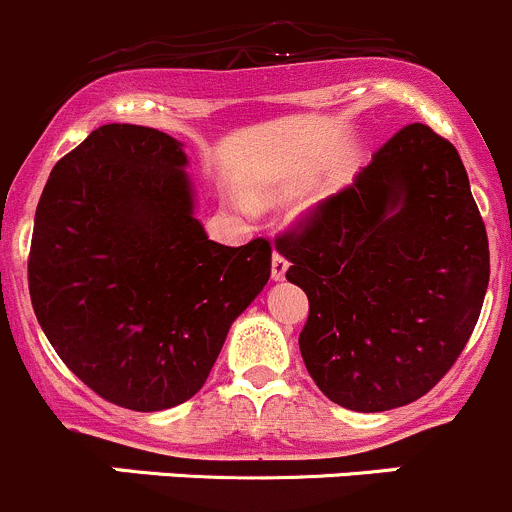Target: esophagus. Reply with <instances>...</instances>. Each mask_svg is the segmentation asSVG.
I'll use <instances>...</instances> for the list:
<instances>
[{
  "label": "esophagus",
  "mask_w": 512,
  "mask_h": 512,
  "mask_svg": "<svg viewBox=\"0 0 512 512\" xmlns=\"http://www.w3.org/2000/svg\"><path fill=\"white\" fill-rule=\"evenodd\" d=\"M286 271H288L286 256H283L281 251H273V258H271V276H273V281H283V278H286Z\"/></svg>",
  "instance_id": "34e87169"
}]
</instances>
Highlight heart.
I'll use <instances>...</instances> for the list:
<instances>
[{"label":"heart","mask_w":512,"mask_h":512,"mask_svg":"<svg viewBox=\"0 0 512 512\" xmlns=\"http://www.w3.org/2000/svg\"><path fill=\"white\" fill-rule=\"evenodd\" d=\"M261 199H263V201H273V199H276V196L268 194V191H266V194H261Z\"/></svg>","instance_id":"obj_1"}]
</instances>
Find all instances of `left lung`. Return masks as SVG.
I'll use <instances>...</instances> for the list:
<instances>
[{"mask_svg": "<svg viewBox=\"0 0 512 512\" xmlns=\"http://www.w3.org/2000/svg\"><path fill=\"white\" fill-rule=\"evenodd\" d=\"M276 249L308 296L298 336L308 373L361 413L408 406L450 371L490 278L463 161L426 124L403 126Z\"/></svg>", "mask_w": 512, "mask_h": 512, "instance_id": "1", "label": "left lung"}]
</instances>
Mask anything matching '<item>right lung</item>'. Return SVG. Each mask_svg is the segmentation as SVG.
I'll list each match as a JSON object with an SVG mask.
<instances>
[{
	"instance_id": "add662e5",
	"label": "right lung",
	"mask_w": 512,
	"mask_h": 512,
	"mask_svg": "<svg viewBox=\"0 0 512 512\" xmlns=\"http://www.w3.org/2000/svg\"><path fill=\"white\" fill-rule=\"evenodd\" d=\"M174 136L104 124L49 174L29 296L69 371L104 401L164 411L209 378L231 323L271 276V244L221 246L194 216Z\"/></svg>"
}]
</instances>
